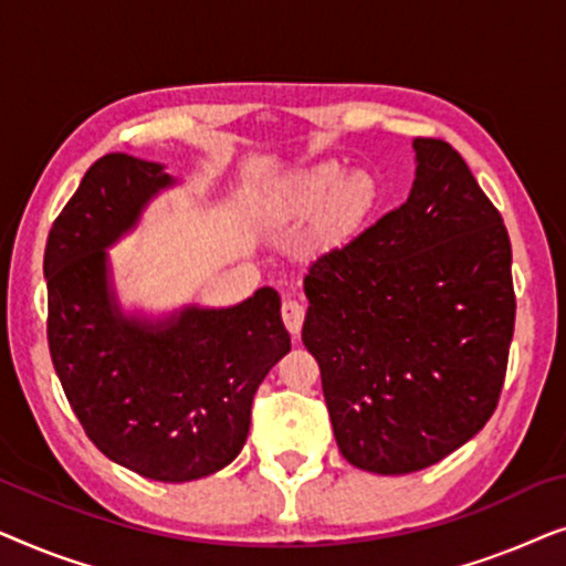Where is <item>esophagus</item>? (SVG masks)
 I'll use <instances>...</instances> for the list:
<instances>
[{
    "label": "esophagus",
    "mask_w": 566,
    "mask_h": 566,
    "mask_svg": "<svg viewBox=\"0 0 566 566\" xmlns=\"http://www.w3.org/2000/svg\"><path fill=\"white\" fill-rule=\"evenodd\" d=\"M281 314H283V322H285V327H289L291 335L298 337L301 324H304L306 306L301 304V301H296V298H285L283 306H281Z\"/></svg>",
    "instance_id": "obj_1"
}]
</instances>
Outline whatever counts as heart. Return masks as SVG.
<instances>
[{"instance_id":"b5f03b06","label":"heart","mask_w":566,"mask_h":566,"mask_svg":"<svg viewBox=\"0 0 566 566\" xmlns=\"http://www.w3.org/2000/svg\"><path fill=\"white\" fill-rule=\"evenodd\" d=\"M378 185L363 169L345 172L339 161H316L283 177L265 198V213L275 221L322 211L319 227L327 237L353 231L376 206Z\"/></svg>"}]
</instances>
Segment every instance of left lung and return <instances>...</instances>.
I'll use <instances>...</instances> for the list:
<instances>
[{
  "mask_svg": "<svg viewBox=\"0 0 566 566\" xmlns=\"http://www.w3.org/2000/svg\"><path fill=\"white\" fill-rule=\"evenodd\" d=\"M405 206L322 252L301 329L353 467L412 474L476 436L497 407L515 324L513 250L451 144L415 138Z\"/></svg>",
  "mask_w": 566,
  "mask_h": 566,
  "instance_id": "8db88e82",
  "label": "left lung"
}]
</instances>
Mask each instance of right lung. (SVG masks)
Wrapping results in <instances>:
<instances>
[{
  "mask_svg": "<svg viewBox=\"0 0 566 566\" xmlns=\"http://www.w3.org/2000/svg\"><path fill=\"white\" fill-rule=\"evenodd\" d=\"M180 185L159 161L107 154L82 177L45 242L53 368L107 459L154 482H192L237 459L252 399L291 350L281 296L234 306H123L111 252Z\"/></svg>",
  "mask_w": 566,
  "mask_h": 566,
  "instance_id": "obj_1",
  "label": "right lung"
}]
</instances>
